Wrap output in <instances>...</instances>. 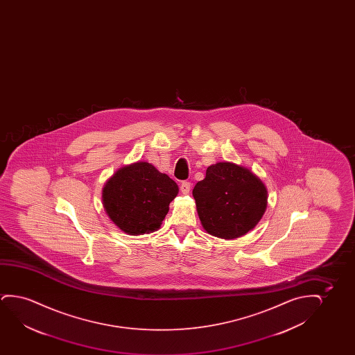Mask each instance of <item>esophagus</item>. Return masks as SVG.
<instances>
[{
    "instance_id": "34e87169",
    "label": "esophagus",
    "mask_w": 355,
    "mask_h": 355,
    "mask_svg": "<svg viewBox=\"0 0 355 355\" xmlns=\"http://www.w3.org/2000/svg\"><path fill=\"white\" fill-rule=\"evenodd\" d=\"M190 188H191V183L190 182H182L180 184V191L183 194H189Z\"/></svg>"
}]
</instances>
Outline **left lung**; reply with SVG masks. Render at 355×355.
<instances>
[{"label":"left lung","mask_w":355,"mask_h":355,"mask_svg":"<svg viewBox=\"0 0 355 355\" xmlns=\"http://www.w3.org/2000/svg\"><path fill=\"white\" fill-rule=\"evenodd\" d=\"M266 185L251 171L232 162L206 170L193 189L202 228L222 239H236L252 230L267 209Z\"/></svg>","instance_id":"obj_1"}]
</instances>
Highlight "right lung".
Segmentation results:
<instances>
[{
	"instance_id": "right-lung-1",
	"label": "right lung",
	"mask_w": 355,
	"mask_h": 355,
	"mask_svg": "<svg viewBox=\"0 0 355 355\" xmlns=\"http://www.w3.org/2000/svg\"><path fill=\"white\" fill-rule=\"evenodd\" d=\"M178 194V185L148 162L121 167L103 188V206L109 218L130 235L155 232Z\"/></svg>"
}]
</instances>
